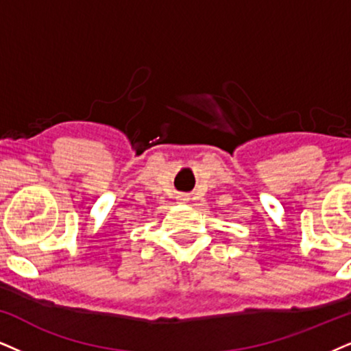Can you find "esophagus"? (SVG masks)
<instances>
[{
  "label": "esophagus",
  "mask_w": 351,
  "mask_h": 351,
  "mask_svg": "<svg viewBox=\"0 0 351 351\" xmlns=\"http://www.w3.org/2000/svg\"><path fill=\"white\" fill-rule=\"evenodd\" d=\"M177 198H179L180 202H187V195H179Z\"/></svg>",
  "instance_id": "1"
}]
</instances>
